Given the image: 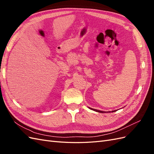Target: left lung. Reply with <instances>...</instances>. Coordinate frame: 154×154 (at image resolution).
Segmentation results:
<instances>
[{"label":"left lung","instance_id":"8db88e82","mask_svg":"<svg viewBox=\"0 0 154 154\" xmlns=\"http://www.w3.org/2000/svg\"><path fill=\"white\" fill-rule=\"evenodd\" d=\"M91 109H92V110H94V111H96V112H100V113H104L105 112L104 111H101V110H96V109H91V108H90ZM116 110H113V111H112V112H115Z\"/></svg>","mask_w":154,"mask_h":154}]
</instances>
